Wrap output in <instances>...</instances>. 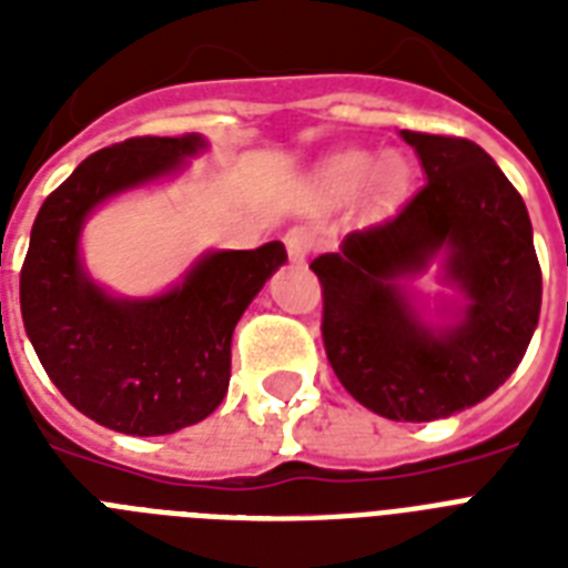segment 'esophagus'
I'll use <instances>...</instances> for the list:
<instances>
[{"mask_svg": "<svg viewBox=\"0 0 568 568\" xmlns=\"http://www.w3.org/2000/svg\"><path fill=\"white\" fill-rule=\"evenodd\" d=\"M283 241L285 250H288V256H292L294 262H303V258L315 250V244H318V239H315V232H312L310 226H292V230L285 232Z\"/></svg>", "mask_w": 568, "mask_h": 568, "instance_id": "1", "label": "esophagus"}]
</instances>
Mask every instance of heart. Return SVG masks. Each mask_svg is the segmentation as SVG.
Masks as SVG:
<instances>
[{"instance_id": "b5f03b06", "label": "heart", "mask_w": 568, "mask_h": 568, "mask_svg": "<svg viewBox=\"0 0 568 568\" xmlns=\"http://www.w3.org/2000/svg\"><path fill=\"white\" fill-rule=\"evenodd\" d=\"M372 180L379 194H395V191L404 189L406 164L397 155H386L377 164L374 155L368 153H345L336 155L321 171V185L336 196L359 194Z\"/></svg>"}]
</instances>
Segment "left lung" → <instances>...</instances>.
Here are the masks:
<instances>
[{"instance_id":"1","label":"left lung","mask_w":568,"mask_h":568,"mask_svg":"<svg viewBox=\"0 0 568 568\" xmlns=\"http://www.w3.org/2000/svg\"><path fill=\"white\" fill-rule=\"evenodd\" d=\"M424 168L392 217L347 232L312 262L324 294L321 336L338 383L392 422H436L480 404L516 372L542 303L534 230L513 182L466 138L400 132ZM446 256L467 297L445 331L420 324L405 283Z\"/></svg>"}]
</instances>
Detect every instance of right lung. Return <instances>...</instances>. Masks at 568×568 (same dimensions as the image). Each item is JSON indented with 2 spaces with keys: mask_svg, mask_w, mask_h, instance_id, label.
Listing matches in <instances>:
<instances>
[{
  "mask_svg": "<svg viewBox=\"0 0 568 568\" xmlns=\"http://www.w3.org/2000/svg\"><path fill=\"white\" fill-rule=\"evenodd\" d=\"M200 135L129 138L88 155L43 200L20 271V310L40 365L102 427L164 436L212 415L226 395L232 329L285 262L280 241L205 253L176 288L118 301L79 262L84 217L109 196L180 171Z\"/></svg>",
  "mask_w": 568,
  "mask_h": 568,
  "instance_id": "obj_1",
  "label": "right lung"
}]
</instances>
